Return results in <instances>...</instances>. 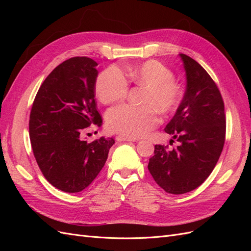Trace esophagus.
I'll use <instances>...</instances> for the list:
<instances>
[{
	"mask_svg": "<svg viewBox=\"0 0 251 251\" xmlns=\"http://www.w3.org/2000/svg\"><path fill=\"white\" fill-rule=\"evenodd\" d=\"M116 140L117 141H136L137 139L135 138H130V137H126V136H116Z\"/></svg>",
	"mask_w": 251,
	"mask_h": 251,
	"instance_id": "1",
	"label": "esophagus"
}]
</instances>
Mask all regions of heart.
Wrapping results in <instances>:
<instances>
[{
	"label": "heart",
	"mask_w": 251,
	"mask_h": 251,
	"mask_svg": "<svg viewBox=\"0 0 251 251\" xmlns=\"http://www.w3.org/2000/svg\"><path fill=\"white\" fill-rule=\"evenodd\" d=\"M125 74L130 82L146 88L142 98L144 105H119L109 110L107 126L114 133L137 138L157 126L158 111L162 115H169L178 109L183 100L184 87L175 79V74L169 67L156 59L127 68ZM126 79L115 67L103 70L95 83L100 100L108 104L125 100L128 91Z\"/></svg>",
	"instance_id": "1"
}]
</instances>
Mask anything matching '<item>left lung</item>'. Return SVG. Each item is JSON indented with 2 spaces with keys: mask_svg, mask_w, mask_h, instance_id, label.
Masks as SVG:
<instances>
[{
  "mask_svg": "<svg viewBox=\"0 0 251 251\" xmlns=\"http://www.w3.org/2000/svg\"><path fill=\"white\" fill-rule=\"evenodd\" d=\"M180 56L186 91L164 128L180 144L176 149L156 144L148 165L156 183L174 195L191 192L206 180L222 153L226 134L224 101L216 82L195 59L183 53Z\"/></svg>",
  "mask_w": 251,
  "mask_h": 251,
  "instance_id": "8db88e82",
  "label": "left lung"
}]
</instances>
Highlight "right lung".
I'll return each mask as SVG.
<instances>
[{
  "mask_svg": "<svg viewBox=\"0 0 251 251\" xmlns=\"http://www.w3.org/2000/svg\"><path fill=\"white\" fill-rule=\"evenodd\" d=\"M96 66L87 56L58 65L41 85L30 112L29 136L37 165L50 184L66 193H79L92 183L115 142L81 139L88 126L102 123L95 100Z\"/></svg>",
  "mask_w": 251,
  "mask_h": 251,
  "instance_id": "right-lung-1",
  "label": "right lung"
}]
</instances>
